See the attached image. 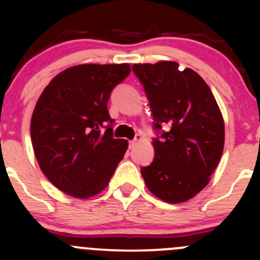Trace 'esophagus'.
Instances as JSON below:
<instances>
[{"instance_id": "1", "label": "esophagus", "mask_w": 260, "mask_h": 260, "mask_svg": "<svg viewBox=\"0 0 260 260\" xmlns=\"http://www.w3.org/2000/svg\"><path fill=\"white\" fill-rule=\"evenodd\" d=\"M141 141H142V137H141L140 135H137V136H136V138H135V140L129 141V148H133V147H135L136 145H137L138 142H141Z\"/></svg>"}]
</instances>
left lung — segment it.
<instances>
[{
	"label": "left lung",
	"mask_w": 260,
	"mask_h": 260,
	"mask_svg": "<svg viewBox=\"0 0 260 260\" xmlns=\"http://www.w3.org/2000/svg\"><path fill=\"white\" fill-rule=\"evenodd\" d=\"M136 77L145 86L154 129V158L141 174L149 191L170 204L198 195L209 183L222 154L225 128L219 106L205 80L179 62L135 64Z\"/></svg>",
	"instance_id": "8db88e82"
}]
</instances>
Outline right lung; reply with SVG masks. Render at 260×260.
<instances>
[{"instance_id":"obj_1","label":"right lung","mask_w":260,"mask_h":260,"mask_svg":"<svg viewBox=\"0 0 260 260\" xmlns=\"http://www.w3.org/2000/svg\"><path fill=\"white\" fill-rule=\"evenodd\" d=\"M129 73V64L68 68L38 99L30 125L34 152L46 179L67 195L95 196L122 161L128 142L113 138L107 103Z\"/></svg>"}]
</instances>
